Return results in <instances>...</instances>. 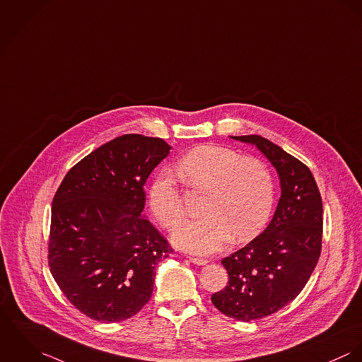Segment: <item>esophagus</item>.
Here are the masks:
<instances>
[{"label": "esophagus", "instance_id": "obj_1", "mask_svg": "<svg viewBox=\"0 0 362 362\" xmlns=\"http://www.w3.org/2000/svg\"><path fill=\"white\" fill-rule=\"evenodd\" d=\"M189 259H190V262H193V264H196V265H205V264H208V259H205V258L189 257Z\"/></svg>", "mask_w": 362, "mask_h": 362}]
</instances>
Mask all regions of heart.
Listing matches in <instances>:
<instances>
[{
	"instance_id": "heart-1",
	"label": "heart",
	"mask_w": 362,
	"mask_h": 362,
	"mask_svg": "<svg viewBox=\"0 0 362 362\" xmlns=\"http://www.w3.org/2000/svg\"><path fill=\"white\" fill-rule=\"evenodd\" d=\"M175 172L192 192H205L200 219L186 222L173 233V243L186 251L212 254L235 235L255 236L268 222L275 202V185L268 166L257 158H243L221 146H200L180 158ZM153 215L165 229H175L186 208L175 182L158 176L148 193Z\"/></svg>"
}]
</instances>
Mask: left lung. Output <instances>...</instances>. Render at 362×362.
<instances>
[{"label": "left lung", "instance_id": "obj_1", "mask_svg": "<svg viewBox=\"0 0 362 362\" xmlns=\"http://www.w3.org/2000/svg\"><path fill=\"white\" fill-rule=\"evenodd\" d=\"M232 139L257 146L281 177V200L271 223L222 259L229 281L211 297L226 317L250 322L278 313L307 284L321 255L323 206L305 163L258 134Z\"/></svg>", "mask_w": 362, "mask_h": 362}]
</instances>
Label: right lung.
<instances>
[{
  "label": "right lung",
  "mask_w": 362,
  "mask_h": 362,
  "mask_svg": "<svg viewBox=\"0 0 362 362\" xmlns=\"http://www.w3.org/2000/svg\"><path fill=\"white\" fill-rule=\"evenodd\" d=\"M170 148L158 137L119 136L72 166L54 196L49 271L94 321L136 315L151 298L157 264L173 251L143 218L146 180Z\"/></svg>",
  "instance_id": "1"
}]
</instances>
